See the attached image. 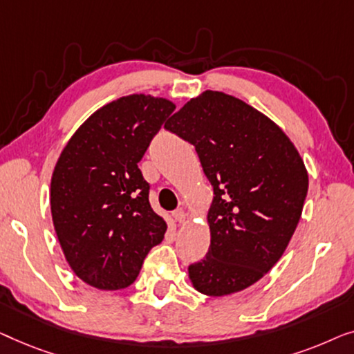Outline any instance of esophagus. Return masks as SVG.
Returning <instances> with one entry per match:
<instances>
[{
    "label": "esophagus",
    "instance_id": "esophagus-1",
    "mask_svg": "<svg viewBox=\"0 0 354 354\" xmlns=\"http://www.w3.org/2000/svg\"><path fill=\"white\" fill-rule=\"evenodd\" d=\"M173 218H175V221H176V223H179V225H183V223L186 221V212H184V210H181V208H179V210H175V212H173Z\"/></svg>",
    "mask_w": 354,
    "mask_h": 354
}]
</instances>
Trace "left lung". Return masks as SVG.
Listing matches in <instances>:
<instances>
[{"label": "left lung", "instance_id": "8db88e82", "mask_svg": "<svg viewBox=\"0 0 354 354\" xmlns=\"http://www.w3.org/2000/svg\"><path fill=\"white\" fill-rule=\"evenodd\" d=\"M165 128L196 147L213 186L210 248L187 270L194 288L223 297L253 286L279 261L300 221L308 171L297 147L265 113L210 89Z\"/></svg>", "mask_w": 354, "mask_h": 354}]
</instances>
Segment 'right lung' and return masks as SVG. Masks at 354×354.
I'll return each mask as SVG.
<instances>
[{"label":"right lung","instance_id":"add662e5","mask_svg":"<svg viewBox=\"0 0 354 354\" xmlns=\"http://www.w3.org/2000/svg\"><path fill=\"white\" fill-rule=\"evenodd\" d=\"M175 104L129 94L99 109L68 139L51 178V215L72 271L88 286H131L167 223L149 203L138 163Z\"/></svg>","mask_w":354,"mask_h":354}]
</instances>
